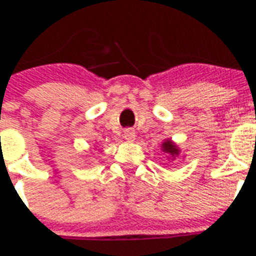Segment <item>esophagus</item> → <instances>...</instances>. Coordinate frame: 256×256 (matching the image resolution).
<instances>
[{"instance_id": "obj_1", "label": "esophagus", "mask_w": 256, "mask_h": 256, "mask_svg": "<svg viewBox=\"0 0 256 256\" xmlns=\"http://www.w3.org/2000/svg\"><path fill=\"white\" fill-rule=\"evenodd\" d=\"M124 134H123V137H124V140H126V142H132V141H134V138H136V132L133 130H130V128H128V130H124Z\"/></svg>"}]
</instances>
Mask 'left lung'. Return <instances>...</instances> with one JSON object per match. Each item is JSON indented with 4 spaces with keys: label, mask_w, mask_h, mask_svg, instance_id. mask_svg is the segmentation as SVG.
<instances>
[{
    "label": "left lung",
    "mask_w": 256,
    "mask_h": 256,
    "mask_svg": "<svg viewBox=\"0 0 256 256\" xmlns=\"http://www.w3.org/2000/svg\"><path fill=\"white\" fill-rule=\"evenodd\" d=\"M162 152L166 154V158H168L169 162H173V160H176L178 158V155H180V148L177 146V144L174 141H172L170 138L168 140H164L162 144Z\"/></svg>",
    "instance_id": "1"
}]
</instances>
